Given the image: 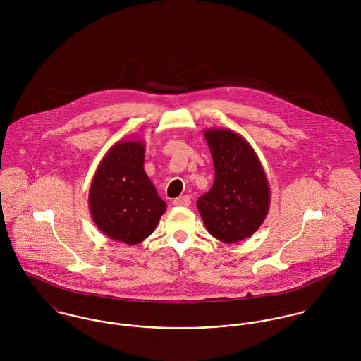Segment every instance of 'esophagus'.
Instances as JSON below:
<instances>
[{"instance_id":"esophagus-1","label":"esophagus","mask_w":361,"mask_h":361,"mask_svg":"<svg viewBox=\"0 0 361 361\" xmlns=\"http://www.w3.org/2000/svg\"><path fill=\"white\" fill-rule=\"evenodd\" d=\"M173 206H190V196L185 195V196H180V197L175 199V200H173Z\"/></svg>"}]
</instances>
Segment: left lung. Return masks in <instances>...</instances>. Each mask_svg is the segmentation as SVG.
Here are the masks:
<instances>
[{"instance_id":"1","label":"left lung","mask_w":361,"mask_h":361,"mask_svg":"<svg viewBox=\"0 0 361 361\" xmlns=\"http://www.w3.org/2000/svg\"><path fill=\"white\" fill-rule=\"evenodd\" d=\"M215 179L197 200L207 231L224 243L250 238L269 209V185L250 143L229 129H206Z\"/></svg>"}]
</instances>
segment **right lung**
Listing matches in <instances>:
<instances>
[{"mask_svg":"<svg viewBox=\"0 0 361 361\" xmlns=\"http://www.w3.org/2000/svg\"><path fill=\"white\" fill-rule=\"evenodd\" d=\"M143 165V142L119 140L104 155L89 189V209L97 228L129 246L149 238L166 209Z\"/></svg>","mask_w":361,"mask_h":361,"instance_id":"right-lung-1","label":"right lung"}]
</instances>
